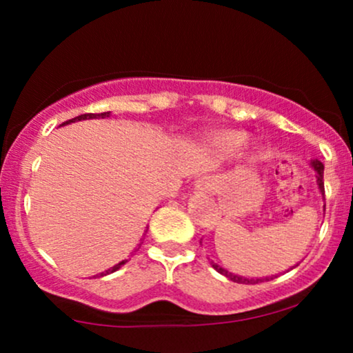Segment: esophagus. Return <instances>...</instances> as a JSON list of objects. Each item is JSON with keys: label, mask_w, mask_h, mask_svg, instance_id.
<instances>
[{"label": "esophagus", "mask_w": 353, "mask_h": 353, "mask_svg": "<svg viewBox=\"0 0 353 353\" xmlns=\"http://www.w3.org/2000/svg\"><path fill=\"white\" fill-rule=\"evenodd\" d=\"M196 190L204 191V193H210L211 190H214V178H212V176H201L196 181Z\"/></svg>", "instance_id": "34e87169"}]
</instances>
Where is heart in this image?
I'll return each instance as SVG.
<instances>
[{
	"label": "heart",
	"mask_w": 353,
	"mask_h": 353,
	"mask_svg": "<svg viewBox=\"0 0 353 353\" xmlns=\"http://www.w3.org/2000/svg\"><path fill=\"white\" fill-rule=\"evenodd\" d=\"M210 142L219 152H236L247 142V134L239 130H224L212 134Z\"/></svg>",
	"instance_id": "heart-1"
}]
</instances>
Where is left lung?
Returning <instances> with one entry per match:
<instances>
[{
  "instance_id": "8db88e82",
  "label": "left lung",
  "mask_w": 353,
  "mask_h": 353,
  "mask_svg": "<svg viewBox=\"0 0 353 353\" xmlns=\"http://www.w3.org/2000/svg\"><path fill=\"white\" fill-rule=\"evenodd\" d=\"M311 167L316 170L317 172V175H316V178H317V185H319V190H321V193L324 194V165H323V162H321V160H311ZM212 267H214V270H217V272L221 273V275H224V276H228L229 280H232V281H236V283H245V285H255V283H262V281H268V280H273V278H276V276H265V278H245V276H239V275H234V273H230V272H228V270L225 268H223V267H219V265L217 263H212Z\"/></svg>"
}]
</instances>
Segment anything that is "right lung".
I'll return each mask as SVG.
<instances>
[{
    "mask_svg": "<svg viewBox=\"0 0 353 353\" xmlns=\"http://www.w3.org/2000/svg\"><path fill=\"white\" fill-rule=\"evenodd\" d=\"M110 114L111 112H101V114H93V112H88V114H81V116H77V117H73V119H68L67 123H63V124H60V125H65V124H70V123H75V121H83V119H104V117H110ZM142 243V242H141ZM141 243H139V247H141ZM137 247V249H139ZM124 263H128V260H123V262H119V263H116L114 267H111V268H108L106 272H103V273H99V276H104V275H110V273H112V272H116V270H119L121 267H123Z\"/></svg>",
    "mask_w": 353,
    "mask_h": 353,
    "instance_id": "1",
    "label": "right lung"
}]
</instances>
